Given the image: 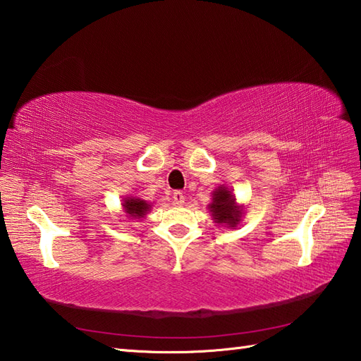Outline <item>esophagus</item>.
Masks as SVG:
<instances>
[{
	"instance_id": "1",
	"label": "esophagus",
	"mask_w": 361,
	"mask_h": 361,
	"mask_svg": "<svg viewBox=\"0 0 361 361\" xmlns=\"http://www.w3.org/2000/svg\"><path fill=\"white\" fill-rule=\"evenodd\" d=\"M173 201L178 204V205H183V204H185V195H183L182 191L176 190L174 193H173Z\"/></svg>"
}]
</instances>
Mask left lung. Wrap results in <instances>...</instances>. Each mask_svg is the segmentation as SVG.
Returning a JSON list of instances; mask_svg holds the SVG:
<instances>
[{"label": "left lung", "mask_w": 361, "mask_h": 361, "mask_svg": "<svg viewBox=\"0 0 361 361\" xmlns=\"http://www.w3.org/2000/svg\"><path fill=\"white\" fill-rule=\"evenodd\" d=\"M214 219H218V222H230L231 226L239 221V216H241V212L238 210L233 197L230 196L228 191L221 187L218 191H214V199L213 204L210 205Z\"/></svg>", "instance_id": "1"}]
</instances>
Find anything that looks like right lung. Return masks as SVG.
<instances>
[{
    "mask_svg": "<svg viewBox=\"0 0 361 361\" xmlns=\"http://www.w3.org/2000/svg\"><path fill=\"white\" fill-rule=\"evenodd\" d=\"M123 207L126 213H130L134 218H140L148 210V204L145 201H140V199H128Z\"/></svg>",
    "mask_w": 361,
    "mask_h": 361,
    "instance_id": "obj_1",
    "label": "right lung"
}]
</instances>
